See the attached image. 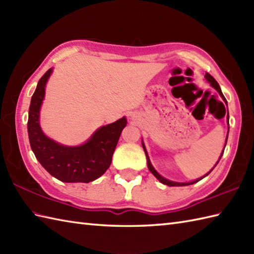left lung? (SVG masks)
Returning a JSON list of instances; mask_svg holds the SVG:
<instances>
[{
	"label": "left lung",
	"instance_id": "left-lung-1",
	"mask_svg": "<svg viewBox=\"0 0 254 254\" xmlns=\"http://www.w3.org/2000/svg\"><path fill=\"white\" fill-rule=\"evenodd\" d=\"M205 78H206L207 79V82L210 84V85H212V87H214L215 89H216L217 91H218V93H219V95L220 96H222V98L224 99V101L226 102V104H227V100H226V98H225V97H224V95H223V93H222V90H220V87H219V84L216 82V79H215L213 76H212V75H210V74H208V73H206V74H205ZM226 143H227V138H226ZM225 146H226V145H225ZM143 148H144V152H145V155H146V158H147V167H148V169H149V171L150 172H152V174L156 177V178H157V179L161 182V183H164V185H166V186H169V187H182V186H189V185H193V183H195V182H197V181H199V180H201V179H203V178L204 177H206V176H208L209 174H210V172H212V170L215 168V167H214V168L212 169V170H210L209 172H208V174H206V175H205L204 177H202L201 178V179H197V180H195V181H192V182H188V183H179V182H174V181H169V180H167V179H165V178H163V177H161L159 174H158V172L157 171H156L155 169H154V167L152 166V164H150V161H149V158H148V155H147V152H146V149H145V146H144V144H143ZM225 149V148H224ZM223 154H224V152L222 153V155H220V157H219V159L220 158H222V156H223ZM219 161V160H218ZM218 161H217V164H218ZM216 164V165H217ZM216 165H215V166H216Z\"/></svg>",
	"mask_w": 254,
	"mask_h": 254
}]
</instances>
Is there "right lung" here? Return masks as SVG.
Segmentation results:
<instances>
[{
	"instance_id": "add662e5",
	"label": "right lung",
	"mask_w": 254,
	"mask_h": 254,
	"mask_svg": "<svg viewBox=\"0 0 254 254\" xmlns=\"http://www.w3.org/2000/svg\"><path fill=\"white\" fill-rule=\"evenodd\" d=\"M52 69L42 75L31 97L28 116V136L32 152L41 166L62 182L88 183L98 179L111 165L119 137L127 119L98 128L88 142L76 147L63 146L47 137L39 126V110L45 97V86Z\"/></svg>"
}]
</instances>
